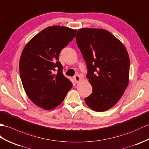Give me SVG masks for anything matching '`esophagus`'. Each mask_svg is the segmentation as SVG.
<instances>
[{
  "instance_id": "34e87169",
  "label": "esophagus",
  "mask_w": 149,
  "mask_h": 149,
  "mask_svg": "<svg viewBox=\"0 0 149 149\" xmlns=\"http://www.w3.org/2000/svg\"><path fill=\"white\" fill-rule=\"evenodd\" d=\"M74 81L76 82V83L78 84V83H79V82L81 81V77L79 74H77L74 77Z\"/></svg>"
}]
</instances>
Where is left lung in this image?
I'll use <instances>...</instances> for the list:
<instances>
[{"mask_svg":"<svg viewBox=\"0 0 149 149\" xmlns=\"http://www.w3.org/2000/svg\"><path fill=\"white\" fill-rule=\"evenodd\" d=\"M77 43L87 64L92 92L85 99L92 110L102 112L119 101L129 84L130 57L124 45L104 29H79Z\"/></svg>","mask_w":149,"mask_h":149,"instance_id":"8db88e82","label":"left lung"}]
</instances>
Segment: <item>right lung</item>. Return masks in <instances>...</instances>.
<instances>
[{
  "label": "right lung",
  "instance_id": "obj_1",
  "mask_svg": "<svg viewBox=\"0 0 149 149\" xmlns=\"http://www.w3.org/2000/svg\"><path fill=\"white\" fill-rule=\"evenodd\" d=\"M76 32L63 26H51L32 38L23 49L19 63L23 87L30 100L44 110L60 105L72 87L58 59Z\"/></svg>",
  "mask_w": 149,
  "mask_h": 149
}]
</instances>
